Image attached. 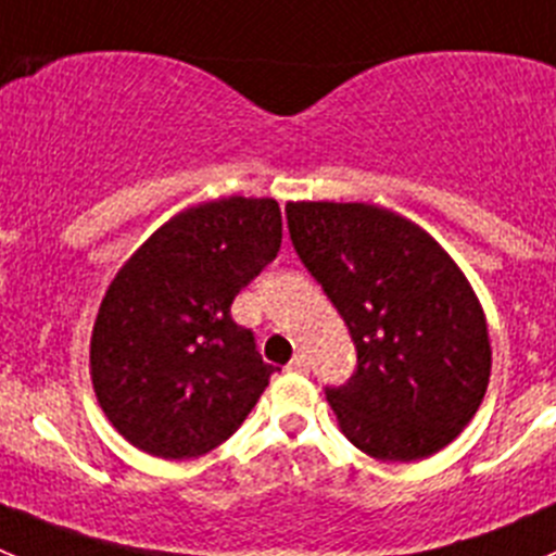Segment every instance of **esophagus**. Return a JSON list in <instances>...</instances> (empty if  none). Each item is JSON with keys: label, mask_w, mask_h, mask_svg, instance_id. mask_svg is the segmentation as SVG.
<instances>
[{"label": "esophagus", "mask_w": 556, "mask_h": 556, "mask_svg": "<svg viewBox=\"0 0 556 556\" xmlns=\"http://www.w3.org/2000/svg\"><path fill=\"white\" fill-rule=\"evenodd\" d=\"M289 371H294V374L308 371V357H305V354H294L292 363H289Z\"/></svg>", "instance_id": "esophagus-1"}]
</instances>
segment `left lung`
<instances>
[{
	"label": "left lung",
	"mask_w": 556,
	"mask_h": 556,
	"mask_svg": "<svg viewBox=\"0 0 556 556\" xmlns=\"http://www.w3.org/2000/svg\"><path fill=\"white\" fill-rule=\"evenodd\" d=\"M289 235L346 321L357 371L327 401L343 437L379 462L451 445L491 377L483 305L426 229L363 202H289Z\"/></svg>",
	"instance_id": "1"
}]
</instances>
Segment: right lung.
I'll list each match as a JSON object with an SVG mask.
<instances>
[{
  "label": "right lung",
  "mask_w": 556,
  "mask_h": 556,
  "mask_svg": "<svg viewBox=\"0 0 556 556\" xmlns=\"http://www.w3.org/2000/svg\"><path fill=\"white\" fill-rule=\"evenodd\" d=\"M275 199L229 195L161 226L105 289L89 377L111 426L157 458H193L242 426L278 368L231 303L281 248Z\"/></svg>",
  "instance_id": "right-lung-1"
}]
</instances>
